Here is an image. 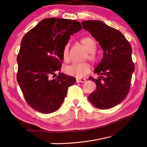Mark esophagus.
<instances>
[{"label": "esophagus", "instance_id": "1", "mask_svg": "<svg viewBox=\"0 0 147 147\" xmlns=\"http://www.w3.org/2000/svg\"><path fill=\"white\" fill-rule=\"evenodd\" d=\"M76 82L78 83H83L84 82H86V79L84 78H76Z\"/></svg>", "mask_w": 147, "mask_h": 147}]
</instances>
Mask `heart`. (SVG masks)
Returning <instances> with one entry per match:
<instances>
[{"label":"heart","instance_id":"heart-1","mask_svg":"<svg viewBox=\"0 0 147 147\" xmlns=\"http://www.w3.org/2000/svg\"><path fill=\"white\" fill-rule=\"evenodd\" d=\"M81 43L87 51L88 55H86V58H88L93 64H97L100 61L99 57L96 55L94 52L96 50V44L93 38L90 37H86L81 39ZM69 45L66 44L64 46L62 56L65 61H67L69 59ZM65 73L70 76L76 77L77 78H81L89 74L91 71V67L89 64L84 62V63H74L65 67Z\"/></svg>","mask_w":147,"mask_h":147}]
</instances>
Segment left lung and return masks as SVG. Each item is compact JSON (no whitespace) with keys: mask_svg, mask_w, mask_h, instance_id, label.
I'll return each mask as SVG.
<instances>
[{"mask_svg":"<svg viewBox=\"0 0 147 147\" xmlns=\"http://www.w3.org/2000/svg\"><path fill=\"white\" fill-rule=\"evenodd\" d=\"M83 28L90 32L104 51L103 58L94 73L100 75L95 79L96 90L89 99L99 109H108L120 104L130 91L135 65L131 57V47L117 30L97 20L84 21Z\"/></svg>","mask_w":147,"mask_h":147,"instance_id":"left-lung-1","label":"left lung"}]
</instances>
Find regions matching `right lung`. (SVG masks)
Returning a JSON list of instances; mask_svg holds the SVG:
<instances>
[{
  "label": "right lung",
  "mask_w": 147,
  "mask_h": 147,
  "mask_svg": "<svg viewBox=\"0 0 147 147\" xmlns=\"http://www.w3.org/2000/svg\"><path fill=\"white\" fill-rule=\"evenodd\" d=\"M82 28L76 21L52 17L42 20L22 39L17 80L26 102L36 111H56L75 83L74 77L55 73L61 67L64 46Z\"/></svg>",
  "instance_id": "right-lung-1"
}]
</instances>
